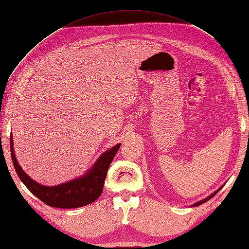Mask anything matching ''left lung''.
Wrapping results in <instances>:
<instances>
[{
	"instance_id": "1",
	"label": "left lung",
	"mask_w": 249,
	"mask_h": 249,
	"mask_svg": "<svg viewBox=\"0 0 249 249\" xmlns=\"http://www.w3.org/2000/svg\"><path fill=\"white\" fill-rule=\"evenodd\" d=\"M221 187H223V186H221ZM221 187L219 188V189H217V190H216V192H214L212 195H210L209 196V197H206L205 199H203V200H201V201H199V202H197V203H195V204H193V206H197V205H200V204H202V203H204V202H206V201H208V200H210L211 198H213L214 197V196L216 195V194H217L218 192H219V190L221 189Z\"/></svg>"
}]
</instances>
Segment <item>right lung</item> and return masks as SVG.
Segmentation results:
<instances>
[{
    "label": "right lung",
    "instance_id": "right-lung-1",
    "mask_svg": "<svg viewBox=\"0 0 249 249\" xmlns=\"http://www.w3.org/2000/svg\"><path fill=\"white\" fill-rule=\"evenodd\" d=\"M10 153L14 167L19 178L22 181L30 192L36 196L47 205L59 209L81 208L94 202L103 193L104 183L110 163L112 162L121 144L114 145L112 149L106 151L97 161L84 176L73 178L71 181L62 183L56 186H45L32 179L20 167L14 151L13 136L10 134Z\"/></svg>",
    "mask_w": 249,
    "mask_h": 249
}]
</instances>
